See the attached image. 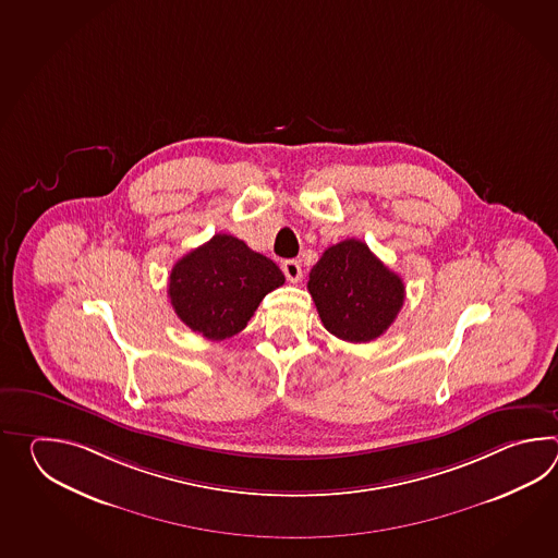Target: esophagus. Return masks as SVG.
I'll return each instance as SVG.
<instances>
[{"instance_id":"esophagus-1","label":"esophagus","mask_w":558,"mask_h":558,"mask_svg":"<svg viewBox=\"0 0 558 558\" xmlns=\"http://www.w3.org/2000/svg\"><path fill=\"white\" fill-rule=\"evenodd\" d=\"M281 269H283L284 277H287L291 283L301 281V277H303L301 263L296 262V259H287V262L281 263Z\"/></svg>"}]
</instances>
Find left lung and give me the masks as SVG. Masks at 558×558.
Here are the masks:
<instances>
[{"label": "left lung", "mask_w": 558, "mask_h": 558, "mask_svg": "<svg viewBox=\"0 0 558 558\" xmlns=\"http://www.w3.org/2000/svg\"><path fill=\"white\" fill-rule=\"evenodd\" d=\"M307 289L325 329L349 343L380 337L404 303L403 279L359 239L325 251L308 274Z\"/></svg>", "instance_id": "1"}]
</instances>
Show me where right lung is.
<instances>
[{
  "label": "right lung",
  "mask_w": 558,
  "mask_h": 558,
  "mask_svg": "<svg viewBox=\"0 0 558 558\" xmlns=\"http://www.w3.org/2000/svg\"><path fill=\"white\" fill-rule=\"evenodd\" d=\"M283 283L271 259L241 239L217 233L173 265L167 293L191 331L223 341L243 331L263 296Z\"/></svg>",
  "instance_id": "obj_1"
}]
</instances>
